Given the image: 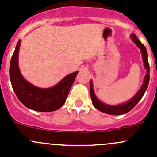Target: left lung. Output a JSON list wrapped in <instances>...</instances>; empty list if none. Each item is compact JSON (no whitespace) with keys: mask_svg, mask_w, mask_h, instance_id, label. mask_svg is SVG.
Instances as JSON below:
<instances>
[{"mask_svg":"<svg viewBox=\"0 0 157 157\" xmlns=\"http://www.w3.org/2000/svg\"><path fill=\"white\" fill-rule=\"evenodd\" d=\"M131 39H132V41L138 46V47L140 49L141 52H142V60H143V62H144L145 68L147 70V73H146V76H145L144 82L142 83V86L140 88V90L138 91V93H136L129 101H128L127 103H123V104L117 105V106L107 105L100 102V100L97 99L96 95H95L93 88V82H92V81L90 82V90L92 103H93V105L97 109V110L103 112V113L111 115H121L128 113V112H129L131 110H132V109L136 107V105L139 102V100L142 99V97L143 96V95H144L145 92L147 90L148 85H149V62H148L147 51H146V47H145V46L139 41V40L136 37V36L135 35V34H132V35L131 36Z\"/></svg>","mask_w":157,"mask_h":157,"instance_id":"8db88e82","label":"left lung"}]
</instances>
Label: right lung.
Wrapping results in <instances>:
<instances>
[{
	"label": "right lung",
	"mask_w": 157,
	"mask_h": 157,
	"mask_svg": "<svg viewBox=\"0 0 157 157\" xmlns=\"http://www.w3.org/2000/svg\"><path fill=\"white\" fill-rule=\"evenodd\" d=\"M21 40L15 47L10 62V79L14 92L23 105L40 112H51L61 108L66 101L70 89L78 71L67 75L58 84L47 89L34 86L22 77L18 67V57Z\"/></svg>",
	"instance_id": "obj_1"
}]
</instances>
